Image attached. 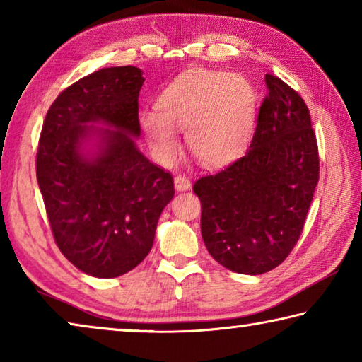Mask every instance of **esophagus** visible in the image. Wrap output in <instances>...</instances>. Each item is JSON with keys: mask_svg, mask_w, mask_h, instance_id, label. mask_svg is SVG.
<instances>
[{"mask_svg": "<svg viewBox=\"0 0 362 362\" xmlns=\"http://www.w3.org/2000/svg\"><path fill=\"white\" fill-rule=\"evenodd\" d=\"M174 187L177 192H187V189L192 188V182L185 175H177L174 179Z\"/></svg>", "mask_w": 362, "mask_h": 362, "instance_id": "34e87169", "label": "esophagus"}]
</instances>
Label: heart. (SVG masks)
I'll list each match as a JSON object with an SVG mask.
<instances>
[{
    "label": "heart",
    "instance_id": "heart-1",
    "mask_svg": "<svg viewBox=\"0 0 362 362\" xmlns=\"http://www.w3.org/2000/svg\"><path fill=\"white\" fill-rule=\"evenodd\" d=\"M159 112L144 110L140 127L155 156L173 163L183 131L189 151L206 166L217 168L240 158L252 140L259 94L247 76L198 70L177 78L159 95Z\"/></svg>",
    "mask_w": 362,
    "mask_h": 362
}]
</instances>
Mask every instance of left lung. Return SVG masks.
<instances>
[{
    "label": "left lung",
    "mask_w": 362,
    "mask_h": 362,
    "mask_svg": "<svg viewBox=\"0 0 362 362\" xmlns=\"http://www.w3.org/2000/svg\"><path fill=\"white\" fill-rule=\"evenodd\" d=\"M265 84L268 95L246 155L193 185L209 254L231 272L254 276L291 254L320 180L316 136L303 99L269 73Z\"/></svg>",
    "instance_id": "obj_1"
}]
</instances>
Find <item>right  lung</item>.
<instances>
[{"label": "right lung", "instance_id": "right-lung-1", "mask_svg": "<svg viewBox=\"0 0 362 362\" xmlns=\"http://www.w3.org/2000/svg\"><path fill=\"white\" fill-rule=\"evenodd\" d=\"M137 66H110L60 93L42 124L36 179L54 240L94 278H116L151 250L174 180L137 148Z\"/></svg>", "mask_w": 362, "mask_h": 362}]
</instances>
